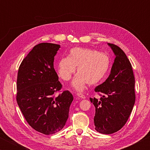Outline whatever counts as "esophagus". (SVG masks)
<instances>
[{
  "label": "esophagus",
  "instance_id": "obj_1",
  "mask_svg": "<svg viewBox=\"0 0 150 150\" xmlns=\"http://www.w3.org/2000/svg\"><path fill=\"white\" fill-rule=\"evenodd\" d=\"M77 96H79V97H80L81 98H86V96L84 95H83V94H82V93H77Z\"/></svg>",
  "mask_w": 150,
  "mask_h": 150
}]
</instances>
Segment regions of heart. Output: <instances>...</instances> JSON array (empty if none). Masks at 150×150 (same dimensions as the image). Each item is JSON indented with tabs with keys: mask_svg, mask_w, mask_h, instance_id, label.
I'll return each instance as SVG.
<instances>
[{
	"mask_svg": "<svg viewBox=\"0 0 150 150\" xmlns=\"http://www.w3.org/2000/svg\"><path fill=\"white\" fill-rule=\"evenodd\" d=\"M110 65V58L105 53L84 47H74L69 56L61 58L58 63V74L64 81H69L77 69L79 73L73 81L75 89L83 91L87 84L96 85L105 77Z\"/></svg>",
	"mask_w": 150,
	"mask_h": 150,
	"instance_id": "b5f03b06",
	"label": "heart"
}]
</instances>
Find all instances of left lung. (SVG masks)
Masks as SVG:
<instances>
[{"mask_svg": "<svg viewBox=\"0 0 150 150\" xmlns=\"http://www.w3.org/2000/svg\"><path fill=\"white\" fill-rule=\"evenodd\" d=\"M108 44L116 55L115 62L108 77L95 88L100 99L90 98L95 106V130L104 134L116 132L125 125L136 100L135 78L130 61L120 47Z\"/></svg>", "mask_w": 150, "mask_h": 150, "instance_id": "obj_1", "label": "left lung"}]
</instances>
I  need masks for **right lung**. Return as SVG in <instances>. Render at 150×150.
<instances>
[{
    "label": "right lung",
    "instance_id": "obj_1",
    "mask_svg": "<svg viewBox=\"0 0 150 150\" xmlns=\"http://www.w3.org/2000/svg\"><path fill=\"white\" fill-rule=\"evenodd\" d=\"M60 45L41 43L33 47L20 64L17 76L16 101L25 119L35 130L45 135L60 131L69 117L73 100L54 67Z\"/></svg>",
    "mask_w": 150,
    "mask_h": 150
}]
</instances>
